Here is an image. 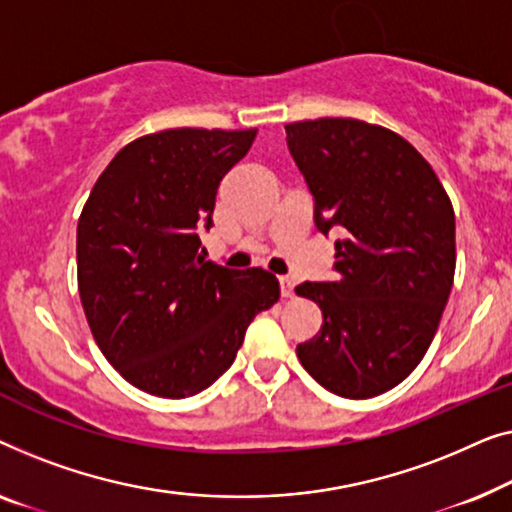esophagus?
<instances>
[{"mask_svg": "<svg viewBox=\"0 0 512 512\" xmlns=\"http://www.w3.org/2000/svg\"><path fill=\"white\" fill-rule=\"evenodd\" d=\"M278 283H280V294H283L285 299H290L294 294V280L290 276H280Z\"/></svg>", "mask_w": 512, "mask_h": 512, "instance_id": "esophagus-1", "label": "esophagus"}]
</instances>
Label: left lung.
I'll return each mask as SVG.
<instances>
[{"instance_id":"8db88e82","label":"left lung","mask_w":512,"mask_h":512,"mask_svg":"<svg viewBox=\"0 0 512 512\" xmlns=\"http://www.w3.org/2000/svg\"><path fill=\"white\" fill-rule=\"evenodd\" d=\"M336 278L301 283L322 329L299 362L345 399L397 387L434 341L455 278V211L429 162L390 129L352 118L285 125Z\"/></svg>"}]
</instances>
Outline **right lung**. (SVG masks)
Wrapping results in <instances>:
<instances>
[{"label": "right lung", "mask_w": 512, "mask_h": 512, "mask_svg": "<svg viewBox=\"0 0 512 512\" xmlns=\"http://www.w3.org/2000/svg\"><path fill=\"white\" fill-rule=\"evenodd\" d=\"M257 129H167L127 143L99 176L76 232L78 292L92 336L127 383L164 399L211 387L276 276L204 259L222 176Z\"/></svg>", "instance_id": "right-lung-1"}]
</instances>
